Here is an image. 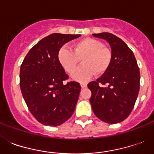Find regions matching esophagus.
Returning <instances> with one entry per match:
<instances>
[{"instance_id": "34e87169", "label": "esophagus", "mask_w": 154, "mask_h": 154, "mask_svg": "<svg viewBox=\"0 0 154 154\" xmlns=\"http://www.w3.org/2000/svg\"><path fill=\"white\" fill-rule=\"evenodd\" d=\"M80 84H81V86H82V89H83V88H85V87L87 86V84L85 82H81Z\"/></svg>"}]
</instances>
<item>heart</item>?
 I'll use <instances>...</instances> for the list:
<instances>
[{"label": "heart", "instance_id": "b5f03b06", "mask_svg": "<svg viewBox=\"0 0 154 154\" xmlns=\"http://www.w3.org/2000/svg\"><path fill=\"white\" fill-rule=\"evenodd\" d=\"M58 60L67 72H72L79 60L83 65L72 74V78L85 82L94 74L101 76L107 72L112 60V52L109 47L103 45L100 41L91 37L80 40L72 45V51L63 47L58 52Z\"/></svg>", "mask_w": 154, "mask_h": 154}]
</instances>
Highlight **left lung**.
I'll list each match as a JSON object with an SVG mask.
<instances>
[{"label":"left lung","mask_w":154,"mask_h":154,"mask_svg":"<svg viewBox=\"0 0 154 154\" xmlns=\"http://www.w3.org/2000/svg\"><path fill=\"white\" fill-rule=\"evenodd\" d=\"M109 42L112 52L109 69L88 84L94 114L102 122L116 124L129 117L140 89V72L134 53L122 39L109 32L93 34Z\"/></svg>","instance_id":"obj_1"}]
</instances>
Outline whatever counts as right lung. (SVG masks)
Wrapping results in <instances>:
<instances>
[{"label": "right lung", "mask_w": 154, "mask_h": 154, "mask_svg": "<svg viewBox=\"0 0 154 154\" xmlns=\"http://www.w3.org/2000/svg\"><path fill=\"white\" fill-rule=\"evenodd\" d=\"M81 35L53 33L37 42L25 56L20 69L22 96L32 116L45 125L57 126L74 112L81 85L69 78L58 60L66 42Z\"/></svg>", "instance_id": "add662e5"}]
</instances>
